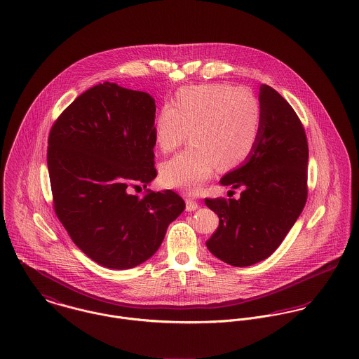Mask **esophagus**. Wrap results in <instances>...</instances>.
Returning a JSON list of instances; mask_svg holds the SVG:
<instances>
[{"instance_id":"1","label":"esophagus","mask_w":359,"mask_h":359,"mask_svg":"<svg viewBox=\"0 0 359 359\" xmlns=\"http://www.w3.org/2000/svg\"><path fill=\"white\" fill-rule=\"evenodd\" d=\"M185 208H187V211H195L199 205H198V202L195 201V199H191V198H187L185 199Z\"/></svg>"}]
</instances>
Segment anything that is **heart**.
Returning a JSON list of instances; mask_svg holds the SVG:
<instances>
[{
  "mask_svg": "<svg viewBox=\"0 0 359 359\" xmlns=\"http://www.w3.org/2000/svg\"><path fill=\"white\" fill-rule=\"evenodd\" d=\"M259 131L261 107L250 91L229 84L180 90L172 106L160 109L154 140L165 154L181 147L188 133L192 145L161 165L163 184L198 194L215 167L228 171L249 158Z\"/></svg>",
  "mask_w": 359,
  "mask_h": 359,
  "instance_id": "1",
  "label": "heart"
}]
</instances>
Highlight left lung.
<instances>
[{
    "mask_svg": "<svg viewBox=\"0 0 359 359\" xmlns=\"http://www.w3.org/2000/svg\"><path fill=\"white\" fill-rule=\"evenodd\" d=\"M258 101L261 131L256 148L245 164L221 178L222 185L243 189L241 199H205L219 218L207 249L233 266H249L271 256L307 202L304 127L272 87L262 84Z\"/></svg>",
    "mask_w": 359,
    "mask_h": 359,
    "instance_id": "left-lung-1",
    "label": "left lung"
}]
</instances>
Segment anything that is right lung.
<instances>
[{"instance_id": "add662e5", "label": "right lung", "mask_w": 359, "mask_h": 359, "mask_svg": "<svg viewBox=\"0 0 359 359\" xmlns=\"http://www.w3.org/2000/svg\"><path fill=\"white\" fill-rule=\"evenodd\" d=\"M154 100L116 83L70 103L48 137L47 163L56 217L74 245L100 265L134 268L154 256L185 208L175 192L144 188L157 175Z\"/></svg>"}]
</instances>
